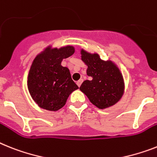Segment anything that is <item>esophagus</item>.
<instances>
[{
  "instance_id": "34e87169",
  "label": "esophagus",
  "mask_w": 157,
  "mask_h": 157,
  "mask_svg": "<svg viewBox=\"0 0 157 157\" xmlns=\"http://www.w3.org/2000/svg\"><path fill=\"white\" fill-rule=\"evenodd\" d=\"M82 81H83L82 79H80V80H79V81H76V85H78V87L81 86V83H82Z\"/></svg>"
}]
</instances>
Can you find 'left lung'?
Returning <instances> with one entry per match:
<instances>
[{
    "label": "left lung",
    "mask_w": 157,
    "mask_h": 157,
    "mask_svg": "<svg viewBox=\"0 0 157 157\" xmlns=\"http://www.w3.org/2000/svg\"><path fill=\"white\" fill-rule=\"evenodd\" d=\"M81 60L88 66L87 75L91 81L82 83L80 90L90 102L101 109L113 106L124 94V83L120 69L114 63L105 61L97 53L91 54L81 49Z\"/></svg>",
    "instance_id": "8db88e82"
}]
</instances>
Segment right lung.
<instances>
[{
  "mask_svg": "<svg viewBox=\"0 0 157 157\" xmlns=\"http://www.w3.org/2000/svg\"><path fill=\"white\" fill-rule=\"evenodd\" d=\"M74 47H48L33 61L28 76V89L32 98L41 109L57 111L65 105L69 95L78 89L72 80L63 59L74 53Z\"/></svg>",
  "mask_w": 157,
  "mask_h": 157,
  "instance_id": "add662e5",
  "label": "right lung"
}]
</instances>
